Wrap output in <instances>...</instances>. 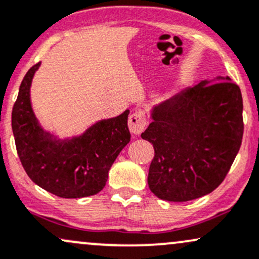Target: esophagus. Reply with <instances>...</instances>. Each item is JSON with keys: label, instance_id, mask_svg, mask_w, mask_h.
<instances>
[{"label": "esophagus", "instance_id": "34e87169", "mask_svg": "<svg viewBox=\"0 0 259 259\" xmlns=\"http://www.w3.org/2000/svg\"><path fill=\"white\" fill-rule=\"evenodd\" d=\"M129 129L133 134H140L145 130L147 125V120H146V114L141 110H136L132 116L129 117Z\"/></svg>", "mask_w": 259, "mask_h": 259}]
</instances>
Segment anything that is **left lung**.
Returning a JSON list of instances; mask_svg holds the SVG:
<instances>
[{"label": "left lung", "instance_id": "left-lung-1", "mask_svg": "<svg viewBox=\"0 0 259 259\" xmlns=\"http://www.w3.org/2000/svg\"><path fill=\"white\" fill-rule=\"evenodd\" d=\"M202 80L154 108L143 140L154 147L148 186L158 198L188 201L219 187L244 135L242 96L229 77Z\"/></svg>", "mask_w": 259, "mask_h": 259}]
</instances>
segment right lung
Here are the masks:
<instances>
[{"label":"right lung","instance_id":"1","mask_svg":"<svg viewBox=\"0 0 259 259\" xmlns=\"http://www.w3.org/2000/svg\"><path fill=\"white\" fill-rule=\"evenodd\" d=\"M37 62L25 74L12 111L18 155L36 185L60 198H83L104 188L108 170L130 141L129 110L101 120L84 135L57 142L40 129L30 102V85L39 67Z\"/></svg>","mask_w":259,"mask_h":259}]
</instances>
